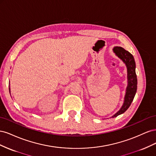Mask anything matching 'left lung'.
I'll list each match as a JSON object with an SVG mask.
<instances>
[{"instance_id": "obj_1", "label": "left lung", "mask_w": 156, "mask_h": 156, "mask_svg": "<svg viewBox=\"0 0 156 156\" xmlns=\"http://www.w3.org/2000/svg\"><path fill=\"white\" fill-rule=\"evenodd\" d=\"M113 52L118 57L120 58L125 63L127 72V87L126 88V95L123 105L120 109L111 118L116 117L124 113L130 106L135 96L137 88V79L135 73V62L133 55L129 51L125 50L121 47H115Z\"/></svg>"}]
</instances>
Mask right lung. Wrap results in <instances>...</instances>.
I'll list each match as a JSON object with an SVG mask.
<instances>
[{"label": "right lung", "instance_id": "add662e5", "mask_svg": "<svg viewBox=\"0 0 156 156\" xmlns=\"http://www.w3.org/2000/svg\"><path fill=\"white\" fill-rule=\"evenodd\" d=\"M9 89H10V88H9Z\"/></svg>", "mask_w": 156, "mask_h": 156}]
</instances>
